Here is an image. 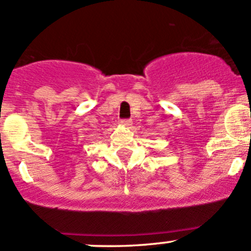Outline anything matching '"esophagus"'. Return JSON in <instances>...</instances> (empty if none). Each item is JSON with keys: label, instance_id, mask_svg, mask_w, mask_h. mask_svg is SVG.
<instances>
[{"label": "esophagus", "instance_id": "esophagus-1", "mask_svg": "<svg viewBox=\"0 0 251 251\" xmlns=\"http://www.w3.org/2000/svg\"><path fill=\"white\" fill-rule=\"evenodd\" d=\"M120 125L125 126V127H130V126L132 125V121H131V120H121Z\"/></svg>", "mask_w": 251, "mask_h": 251}]
</instances>
